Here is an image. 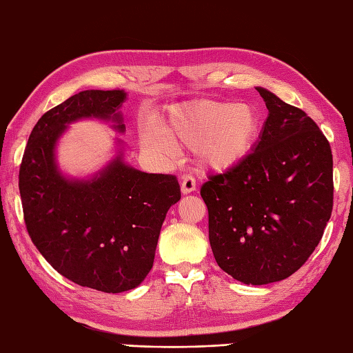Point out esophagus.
<instances>
[{
  "instance_id": "esophagus-1",
  "label": "esophagus",
  "mask_w": 353,
  "mask_h": 353,
  "mask_svg": "<svg viewBox=\"0 0 353 353\" xmlns=\"http://www.w3.org/2000/svg\"><path fill=\"white\" fill-rule=\"evenodd\" d=\"M195 189H196L195 178L189 174L183 175L181 176V192L183 194H190V192H194Z\"/></svg>"
}]
</instances>
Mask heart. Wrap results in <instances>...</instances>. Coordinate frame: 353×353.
Listing matches in <instances>:
<instances>
[{
    "instance_id": "obj_1",
    "label": "heart",
    "mask_w": 353,
    "mask_h": 353,
    "mask_svg": "<svg viewBox=\"0 0 353 353\" xmlns=\"http://www.w3.org/2000/svg\"><path fill=\"white\" fill-rule=\"evenodd\" d=\"M259 132V117L249 104L196 101L175 109L168 123L144 128V148L169 154L172 144L196 149L210 169H229L249 155Z\"/></svg>"
}]
</instances>
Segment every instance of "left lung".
Masks as SVG:
<instances>
[{"mask_svg":"<svg viewBox=\"0 0 353 353\" xmlns=\"http://www.w3.org/2000/svg\"><path fill=\"white\" fill-rule=\"evenodd\" d=\"M269 110L254 152L201 194L219 268L244 284L281 281L314 254L334 208L327 138L304 110L256 88Z\"/></svg>","mask_w":353,"mask_h":353,"instance_id":"1","label":"left lung"}]
</instances>
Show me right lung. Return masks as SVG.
<instances>
[{"label":"right lung","mask_w":353,"mask_h":353,"mask_svg":"<svg viewBox=\"0 0 353 353\" xmlns=\"http://www.w3.org/2000/svg\"><path fill=\"white\" fill-rule=\"evenodd\" d=\"M124 90H84L46 112L32 129L18 185L26 229L46 261L83 288L119 294L137 288L154 265L165 214L181 198L175 175L145 174L118 157L92 181L58 174L53 149L65 124L114 119Z\"/></svg>","instance_id":"right-lung-1"}]
</instances>
